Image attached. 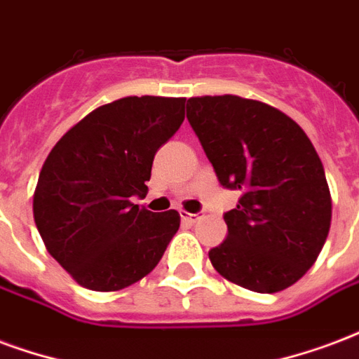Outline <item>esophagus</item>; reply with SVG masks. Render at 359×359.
<instances>
[{
    "label": "esophagus",
    "instance_id": "obj_1",
    "mask_svg": "<svg viewBox=\"0 0 359 359\" xmlns=\"http://www.w3.org/2000/svg\"><path fill=\"white\" fill-rule=\"evenodd\" d=\"M180 217H182V220L184 222H188V224H194V222H198V220L203 217L201 213H187V211H180Z\"/></svg>",
    "mask_w": 359,
    "mask_h": 359
}]
</instances>
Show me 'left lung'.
I'll return each instance as SVG.
<instances>
[{
    "mask_svg": "<svg viewBox=\"0 0 359 359\" xmlns=\"http://www.w3.org/2000/svg\"><path fill=\"white\" fill-rule=\"evenodd\" d=\"M187 118L217 179L241 198L228 236L209 251L240 287L278 293L316 262L331 226V194L306 133L278 108L236 95L192 97Z\"/></svg>",
    "mask_w": 359,
    "mask_h": 359,
    "instance_id": "8db88e82",
    "label": "left lung"
}]
</instances>
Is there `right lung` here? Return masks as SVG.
Returning <instances> with one entry per match:
<instances>
[{
	"instance_id": "right-lung-1",
	"label": "right lung",
	"mask_w": 359,
	"mask_h": 359,
	"mask_svg": "<svg viewBox=\"0 0 359 359\" xmlns=\"http://www.w3.org/2000/svg\"><path fill=\"white\" fill-rule=\"evenodd\" d=\"M187 98L126 97L98 106L53 146L34 192L47 251L79 285L119 291L150 274L180 226L144 198L159 146L184 121Z\"/></svg>"
}]
</instances>
